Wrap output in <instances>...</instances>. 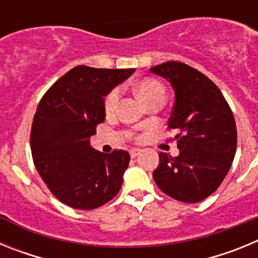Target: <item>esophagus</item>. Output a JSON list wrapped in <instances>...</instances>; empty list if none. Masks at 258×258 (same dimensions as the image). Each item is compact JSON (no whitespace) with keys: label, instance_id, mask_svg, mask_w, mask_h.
Listing matches in <instances>:
<instances>
[{"label":"esophagus","instance_id":"34e87169","mask_svg":"<svg viewBox=\"0 0 258 258\" xmlns=\"http://www.w3.org/2000/svg\"><path fill=\"white\" fill-rule=\"evenodd\" d=\"M129 154H131L132 157H136L137 155L141 154V150L140 149H132L131 151H129Z\"/></svg>","mask_w":258,"mask_h":258}]
</instances>
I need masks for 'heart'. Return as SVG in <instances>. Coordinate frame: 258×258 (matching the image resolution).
Segmentation results:
<instances>
[{"instance_id":"b5f03b06","label":"heart","mask_w":258,"mask_h":258,"mask_svg":"<svg viewBox=\"0 0 258 258\" xmlns=\"http://www.w3.org/2000/svg\"><path fill=\"white\" fill-rule=\"evenodd\" d=\"M137 93L140 94V97L146 103H150L156 98L165 97V89L155 79H143L142 81H140L137 84ZM118 101H120V89L116 88L111 90L104 99V111H106L107 115L115 113Z\"/></svg>"}]
</instances>
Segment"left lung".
I'll return each mask as SVG.
<instances>
[{
    "label": "left lung",
    "instance_id": "8db88e82",
    "mask_svg": "<svg viewBox=\"0 0 258 258\" xmlns=\"http://www.w3.org/2000/svg\"><path fill=\"white\" fill-rule=\"evenodd\" d=\"M174 89L175 102L168 127L177 129L179 155L160 152L155 183L168 197L198 203L217 190L236 151V124L229 103L213 81L181 61L150 68Z\"/></svg>",
    "mask_w": 258,
    "mask_h": 258
}]
</instances>
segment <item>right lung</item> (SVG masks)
I'll return each instance as SVG.
<instances>
[{
    "instance_id": "add662e5",
    "label": "right lung",
    "mask_w": 258,
    "mask_h": 258,
    "mask_svg": "<svg viewBox=\"0 0 258 258\" xmlns=\"http://www.w3.org/2000/svg\"><path fill=\"white\" fill-rule=\"evenodd\" d=\"M134 71L77 66L38 103L31 131L33 163L52 195L71 208L102 207L121 188L131 155L97 151L90 137L106 117L104 97Z\"/></svg>"
}]
</instances>
